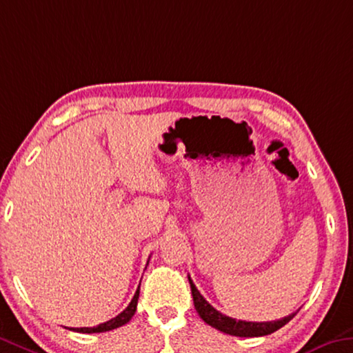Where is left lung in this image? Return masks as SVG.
Wrapping results in <instances>:
<instances>
[{
	"label": "left lung",
	"mask_w": 353,
	"mask_h": 353,
	"mask_svg": "<svg viewBox=\"0 0 353 353\" xmlns=\"http://www.w3.org/2000/svg\"><path fill=\"white\" fill-rule=\"evenodd\" d=\"M188 283H190V288H192L193 303H194V307H196L199 317L203 319L207 325L220 330V332L226 334H232V336H240V338L265 336V334H270L286 325L290 319L297 314V312H292V314H289L288 317H283L279 319V321H272V322L237 321V319L225 316L221 314L220 311H216L215 307L199 294V290L196 289V286H194L190 276H188Z\"/></svg>",
	"instance_id": "1"
}]
</instances>
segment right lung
I'll list each match as a JSON object with an SVG mask.
<instances>
[{
	"label": "right lung",
	"instance_id": "right-lung-1",
	"mask_svg": "<svg viewBox=\"0 0 353 353\" xmlns=\"http://www.w3.org/2000/svg\"><path fill=\"white\" fill-rule=\"evenodd\" d=\"M139 284H141V283H139ZM138 297H139V286L137 289L135 295H133L132 301L128 303L125 310L121 312V314H117L116 317L110 319V321L100 323V325H97V327H91V328L83 327V328H70V330H74V332H78V333H103V332H110V330H114L117 327L125 325V323L133 317V314H135L137 305H138Z\"/></svg>",
	"mask_w": 353,
	"mask_h": 353
}]
</instances>
